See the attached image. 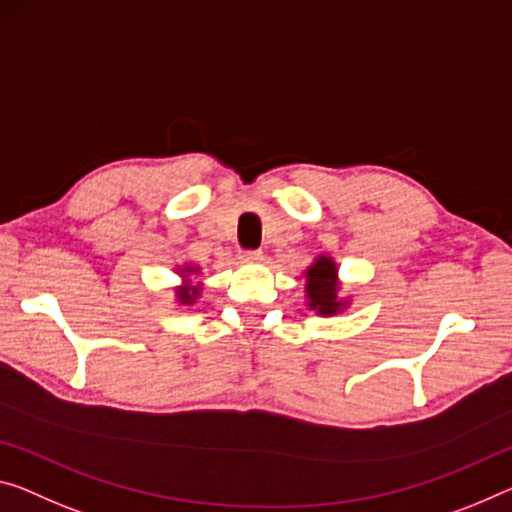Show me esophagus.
<instances>
[{
    "label": "esophagus",
    "instance_id": "esophagus-1",
    "mask_svg": "<svg viewBox=\"0 0 512 512\" xmlns=\"http://www.w3.org/2000/svg\"><path fill=\"white\" fill-rule=\"evenodd\" d=\"M240 261H245V263H258V261H263V254L261 251H240Z\"/></svg>",
    "mask_w": 512,
    "mask_h": 512
}]
</instances>
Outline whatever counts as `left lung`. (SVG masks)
I'll return each mask as SVG.
<instances>
[{
	"label": "left lung",
	"mask_w": 512,
	"mask_h": 512,
	"mask_svg": "<svg viewBox=\"0 0 512 512\" xmlns=\"http://www.w3.org/2000/svg\"><path fill=\"white\" fill-rule=\"evenodd\" d=\"M304 297L309 311L332 318L348 311L352 295H343V281L338 277V265L329 254H318L304 270Z\"/></svg>",
	"instance_id": "left-lung-1"
}]
</instances>
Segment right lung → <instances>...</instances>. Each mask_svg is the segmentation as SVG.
<instances>
[{"label":"right lung","instance_id":"1","mask_svg":"<svg viewBox=\"0 0 512 512\" xmlns=\"http://www.w3.org/2000/svg\"><path fill=\"white\" fill-rule=\"evenodd\" d=\"M174 272L180 279L178 286H174V302L178 306H194L203 293V283L201 281L194 283L192 277L194 274H201V267L194 263H180L174 267Z\"/></svg>","mask_w":512,"mask_h":512}]
</instances>
